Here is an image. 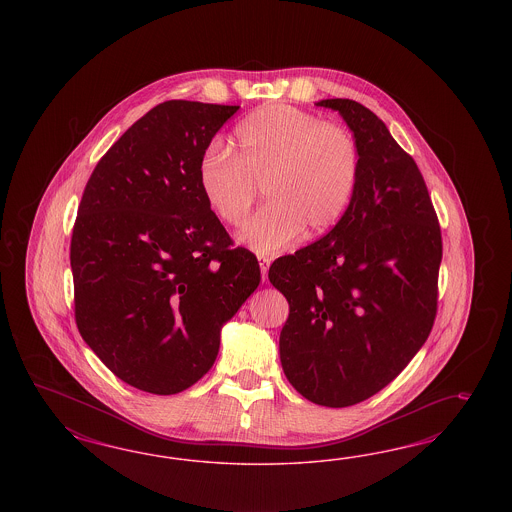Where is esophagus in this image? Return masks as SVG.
<instances>
[{"instance_id":"obj_1","label":"esophagus","mask_w":512,"mask_h":512,"mask_svg":"<svg viewBox=\"0 0 512 512\" xmlns=\"http://www.w3.org/2000/svg\"><path fill=\"white\" fill-rule=\"evenodd\" d=\"M259 266H261V276L263 281L268 279V268H270V259L268 257H259Z\"/></svg>"}]
</instances>
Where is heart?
I'll return each mask as SVG.
<instances>
[{"mask_svg": "<svg viewBox=\"0 0 512 512\" xmlns=\"http://www.w3.org/2000/svg\"><path fill=\"white\" fill-rule=\"evenodd\" d=\"M236 152L212 140L202 152L197 180L212 214L238 227L263 187L268 206L240 233L248 248L272 255L291 246L304 229L334 227L355 195L360 148L340 124L291 105H264L234 131Z\"/></svg>", "mask_w": 512, "mask_h": 512, "instance_id": "b5f03b06", "label": "heart"}]
</instances>
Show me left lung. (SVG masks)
I'll list each match as a JSON object with an SVG mask.
<instances>
[{"mask_svg":"<svg viewBox=\"0 0 512 512\" xmlns=\"http://www.w3.org/2000/svg\"><path fill=\"white\" fill-rule=\"evenodd\" d=\"M360 148V176L330 233L276 259L268 279L289 302L279 358L310 402L347 407L396 379L434 326L441 229L413 157L353 99H323Z\"/></svg>","mask_w":512,"mask_h":512,"instance_id":"obj_1","label":"left lung"}]
</instances>
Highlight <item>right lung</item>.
Returning <instances> with one entry per match:
<instances>
[{
    "mask_svg": "<svg viewBox=\"0 0 512 512\" xmlns=\"http://www.w3.org/2000/svg\"><path fill=\"white\" fill-rule=\"evenodd\" d=\"M240 107L165 101L93 169L71 238L78 332L116 377L169 396L216 362L219 332L261 281L202 199L206 146Z\"/></svg>",
    "mask_w": 512,
    "mask_h": 512,
    "instance_id": "1",
    "label": "right lung"
}]
</instances>
